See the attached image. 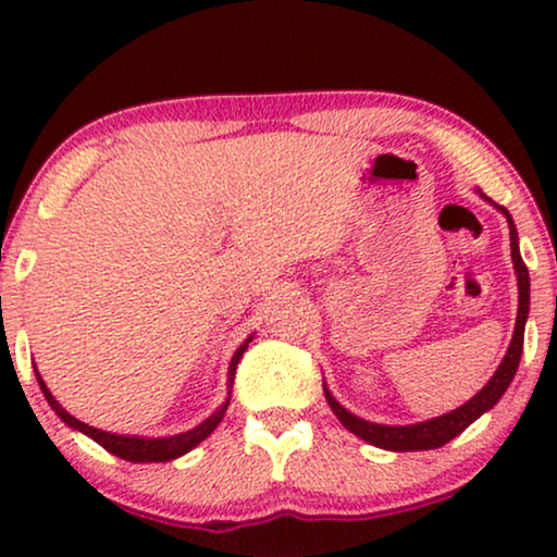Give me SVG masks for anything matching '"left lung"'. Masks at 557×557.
I'll return each mask as SVG.
<instances>
[{"label": "left lung", "mask_w": 557, "mask_h": 557, "mask_svg": "<svg viewBox=\"0 0 557 557\" xmlns=\"http://www.w3.org/2000/svg\"><path fill=\"white\" fill-rule=\"evenodd\" d=\"M479 195L484 197L486 202H492L482 189H476ZM494 205V202H492ZM502 215L507 218L509 225V248H512V263H515V273H517V288H520V296H517V322H515V332H512V342H509L507 355L502 357L499 368L494 375L490 377L482 391H479L474 398H469L463 406H459L451 413H444L438 418H431V421H421V423H410V425H385V423H372L364 421V418L349 413V410L342 406V403L334 398L330 393V387L324 383V395L326 403H330L332 413L339 418V423L345 425L349 433H355L357 438L368 441V444L385 448V451H431V448H438L448 444V441L459 436L461 431H467L471 423L476 421L479 416H484L486 410H492L497 406L502 395L512 383L517 368H520V357H522V345H524V324H528V314H530V273L528 265H524L522 256H520V238H517V227L515 220L509 215L507 208L502 205H494Z\"/></svg>", "instance_id": "obj_1"}]
</instances>
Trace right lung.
Masks as SVG:
<instances>
[{
  "mask_svg": "<svg viewBox=\"0 0 557 557\" xmlns=\"http://www.w3.org/2000/svg\"><path fill=\"white\" fill-rule=\"evenodd\" d=\"M253 339V334L243 342V345L235 349L231 364H227V398L220 408H215V413L205 418L200 425H195V429H189L185 433H174V436H159V438H149V436H126V433H111V431H101V429H94V425L78 421V418L67 413V410L60 406V403L52 398V393L48 391V385H45V380L40 372L35 368V377H37V385H40V391L45 395V400L50 403V408L55 410V416L63 421L65 425H71L73 431H81L86 433L88 438H94L98 446H103L106 451L119 456V459H126V461H134V463H157V461H174L180 459V456H185L187 451H193L197 444H202L205 438L210 436L212 431L218 429V423L223 421L227 406H231V391H233V380H235V368H238L243 352L248 349V342Z\"/></svg>",
  "mask_w": 557,
  "mask_h": 557,
  "instance_id": "add662e5",
  "label": "right lung"
}]
</instances>
